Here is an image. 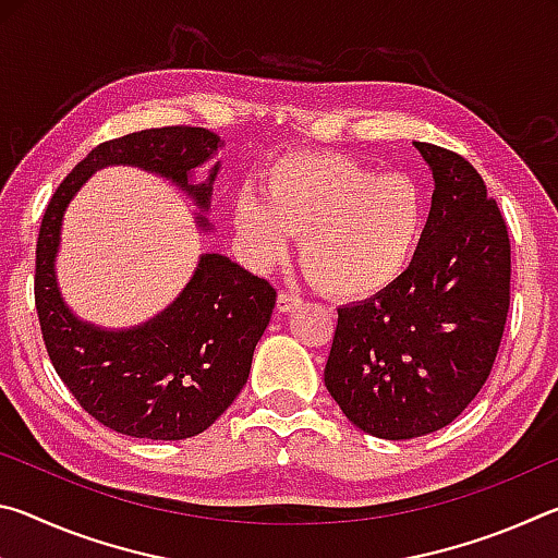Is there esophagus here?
Wrapping results in <instances>:
<instances>
[{
  "instance_id": "1",
  "label": "esophagus",
  "mask_w": 558,
  "mask_h": 558,
  "mask_svg": "<svg viewBox=\"0 0 558 558\" xmlns=\"http://www.w3.org/2000/svg\"><path fill=\"white\" fill-rule=\"evenodd\" d=\"M302 305V300L298 295H290V292H280L278 295V313H292Z\"/></svg>"
}]
</instances>
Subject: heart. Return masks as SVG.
Here are the masks:
<instances>
[{
	"label": "heart",
	"mask_w": 558,
	"mask_h": 558,
	"mask_svg": "<svg viewBox=\"0 0 558 558\" xmlns=\"http://www.w3.org/2000/svg\"><path fill=\"white\" fill-rule=\"evenodd\" d=\"M260 194L243 192L233 229L245 256L270 266L300 235V260L337 298H369L409 268L428 223V199L413 177L337 153H295L263 172Z\"/></svg>",
	"instance_id": "b5f03b06"
}]
</instances>
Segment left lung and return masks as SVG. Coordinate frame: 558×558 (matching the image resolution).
<instances>
[{
  "mask_svg": "<svg viewBox=\"0 0 558 558\" xmlns=\"http://www.w3.org/2000/svg\"><path fill=\"white\" fill-rule=\"evenodd\" d=\"M433 202L411 266L337 310L325 386L356 428L409 440L446 428L493 372L509 313L512 248L499 206L465 157L413 143Z\"/></svg>",
  "mask_w": 558,
  "mask_h": 558,
  "instance_id": "obj_1",
  "label": "left lung"
}]
</instances>
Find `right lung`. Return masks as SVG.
I'll return each instance as SVG.
<instances>
[{
	"label": "right lung",
	"instance_id": "obj_1",
	"mask_svg": "<svg viewBox=\"0 0 558 558\" xmlns=\"http://www.w3.org/2000/svg\"><path fill=\"white\" fill-rule=\"evenodd\" d=\"M219 145L214 132L189 125L108 140L73 167L44 211L34 298L46 352L83 411L122 436L184 440L209 428L248 379L253 349L276 307V288L219 253H204L194 278L162 315L120 332L93 327L65 307L56 286L63 211L83 182L108 165L172 179L206 211L219 165L204 184H192L189 174ZM196 223L209 231L204 216Z\"/></svg>",
	"mask_w": 558,
	"mask_h": 558
}]
</instances>
